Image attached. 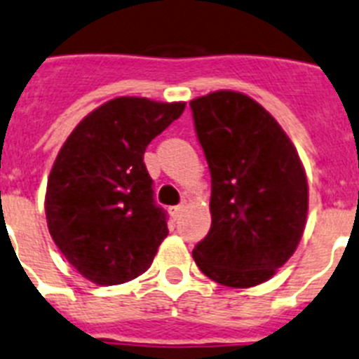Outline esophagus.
I'll use <instances>...</instances> for the list:
<instances>
[{
	"label": "esophagus",
	"instance_id": "esophagus-1",
	"mask_svg": "<svg viewBox=\"0 0 359 359\" xmlns=\"http://www.w3.org/2000/svg\"><path fill=\"white\" fill-rule=\"evenodd\" d=\"M170 215L173 220H179L180 215H182V205H173V208H170Z\"/></svg>",
	"mask_w": 359,
	"mask_h": 359
}]
</instances>
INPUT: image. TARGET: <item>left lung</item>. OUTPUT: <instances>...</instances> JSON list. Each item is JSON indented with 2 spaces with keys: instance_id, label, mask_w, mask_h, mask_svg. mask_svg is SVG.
Returning a JSON list of instances; mask_svg holds the SVG:
<instances>
[{
  "instance_id": "8db88e82",
  "label": "left lung",
  "mask_w": 359,
  "mask_h": 359,
  "mask_svg": "<svg viewBox=\"0 0 359 359\" xmlns=\"http://www.w3.org/2000/svg\"><path fill=\"white\" fill-rule=\"evenodd\" d=\"M211 173V227L193 249L198 269L227 287L266 282L294 253L307 218V179L280 124L238 92L189 102Z\"/></svg>"
}]
</instances>
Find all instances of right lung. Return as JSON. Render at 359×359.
I'll return each mask as SVG.
<instances>
[{
    "instance_id": "right-lung-1",
    "label": "right lung",
    "mask_w": 359,
    "mask_h": 359,
    "mask_svg": "<svg viewBox=\"0 0 359 359\" xmlns=\"http://www.w3.org/2000/svg\"><path fill=\"white\" fill-rule=\"evenodd\" d=\"M184 102L117 97L86 115L50 171L46 222L59 251L85 278L117 285L144 273L168 235L144 151Z\"/></svg>"
}]
</instances>
